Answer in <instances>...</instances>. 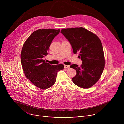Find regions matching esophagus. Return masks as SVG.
I'll list each match as a JSON object with an SVG mask.
<instances>
[{
	"label": "esophagus",
	"mask_w": 124,
	"mask_h": 124,
	"mask_svg": "<svg viewBox=\"0 0 124 124\" xmlns=\"http://www.w3.org/2000/svg\"><path fill=\"white\" fill-rule=\"evenodd\" d=\"M64 67H65V68H67V69L70 68V66L69 65H65Z\"/></svg>",
	"instance_id": "34e87169"
}]
</instances>
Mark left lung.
Here are the masks:
<instances>
[{"label":"left lung","instance_id":"left-lung-1","mask_svg":"<svg viewBox=\"0 0 124 124\" xmlns=\"http://www.w3.org/2000/svg\"><path fill=\"white\" fill-rule=\"evenodd\" d=\"M71 45L74 54H79L82 61L79 67L71 65L76 70V75L72 78L73 82L82 88H89L100 78L103 71L105 59L102 43L99 37L83 27L62 29L61 31Z\"/></svg>","mask_w":124,"mask_h":124}]
</instances>
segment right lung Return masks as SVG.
<instances>
[{"instance_id":"obj_1","label":"right lung","mask_w":124,"mask_h":124,"mask_svg":"<svg viewBox=\"0 0 124 124\" xmlns=\"http://www.w3.org/2000/svg\"><path fill=\"white\" fill-rule=\"evenodd\" d=\"M60 30L42 29L32 33L24 42L21 53V62L26 78L36 87L46 89L56 82L57 72L64 68V65H50L43 58L47 52Z\"/></svg>"}]
</instances>
